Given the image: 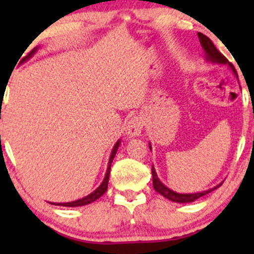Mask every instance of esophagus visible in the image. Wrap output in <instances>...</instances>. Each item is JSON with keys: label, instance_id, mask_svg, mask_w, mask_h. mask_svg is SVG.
<instances>
[{"label": "esophagus", "instance_id": "esophagus-1", "mask_svg": "<svg viewBox=\"0 0 254 254\" xmlns=\"http://www.w3.org/2000/svg\"><path fill=\"white\" fill-rule=\"evenodd\" d=\"M143 127V120L141 117L139 115H135L131 119L127 122V127H125V131H127V135L129 137H137L141 135V130Z\"/></svg>", "mask_w": 254, "mask_h": 254}]
</instances>
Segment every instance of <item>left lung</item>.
<instances>
[{"mask_svg": "<svg viewBox=\"0 0 254 254\" xmlns=\"http://www.w3.org/2000/svg\"><path fill=\"white\" fill-rule=\"evenodd\" d=\"M198 37H199V42H200L201 47H203L204 51H205L206 60L207 61H211V63H214V64L229 65L230 67L232 68V71H234L235 75L237 76V72H236V70H235V68H234V66H232V64L229 63V60H227V59L225 58V56L222 55V54L220 53V51L217 50L216 48H215L214 43H212L211 40H210L209 38L206 37V35L201 34V33H198ZM150 148H151V146H150ZM151 172H152L153 189H155V190L157 191V193H160L161 195H163V196H165V198L170 199L171 201H175V203H191V201L196 200V199H199V198H201V196H204V195H206V194H209L210 191L215 190V189L219 188V187L222 184V183L217 184V186L214 187V188L207 189V190H204V191H200V193L181 194V193H176V191H173L172 189L167 188V187H166L165 184H163L162 182H161L160 179H158L157 175H156L155 168L152 167Z\"/></svg>", "mask_w": 254, "mask_h": 254, "instance_id": "1", "label": "left lung"}]
</instances>
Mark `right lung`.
Instances as JSON below:
<instances>
[{"label": "right lung", "mask_w": 254, "mask_h": 254, "mask_svg": "<svg viewBox=\"0 0 254 254\" xmlns=\"http://www.w3.org/2000/svg\"><path fill=\"white\" fill-rule=\"evenodd\" d=\"M38 48H34L32 51H30L29 54H28L27 56H25V59H29L30 56L33 55V54L37 51ZM120 145V140L118 141L117 143L114 145V147H113L112 150V155L111 157H109V162H108V168H107V173H106V177H104L103 182H102L101 186L98 187V188L96 189V190L93 191V193L88 194L87 196H84V198L82 199H78V200H75V201H70V203H50V204H54V205H60V206H83V205H87V204H91L93 203V201H96L97 199L101 198L102 195H103L104 193L107 191V189H108V181H109V175H111V165L113 162V158H114L115 153H117L118 151V147H119Z\"/></svg>", "instance_id": "obj_1"}]
</instances>
